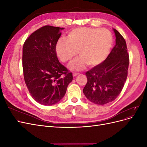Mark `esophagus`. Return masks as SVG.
Masks as SVG:
<instances>
[{
  "label": "esophagus",
  "mask_w": 147,
  "mask_h": 147,
  "mask_svg": "<svg viewBox=\"0 0 147 147\" xmlns=\"http://www.w3.org/2000/svg\"><path fill=\"white\" fill-rule=\"evenodd\" d=\"M77 75H78V73H77V72H74V73H73V76H74V77L77 76Z\"/></svg>",
  "instance_id": "esophagus-1"
}]
</instances>
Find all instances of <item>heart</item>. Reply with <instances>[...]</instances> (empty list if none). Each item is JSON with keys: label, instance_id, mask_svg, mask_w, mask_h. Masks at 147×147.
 Returning a JSON list of instances; mask_svg holds the SVG:
<instances>
[{"label": "heart", "instance_id": "1", "mask_svg": "<svg viewBox=\"0 0 147 147\" xmlns=\"http://www.w3.org/2000/svg\"><path fill=\"white\" fill-rule=\"evenodd\" d=\"M113 37L105 29L78 28L71 30L67 38H61L56 45L57 56L63 63L72 60L78 54L80 56L69 65L74 70L94 67L102 63L110 52Z\"/></svg>", "mask_w": 147, "mask_h": 147}]
</instances>
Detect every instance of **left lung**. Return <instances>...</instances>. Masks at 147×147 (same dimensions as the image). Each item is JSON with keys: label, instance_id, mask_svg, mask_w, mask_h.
Listing matches in <instances>:
<instances>
[{"label": "left lung", "instance_id": "1", "mask_svg": "<svg viewBox=\"0 0 147 147\" xmlns=\"http://www.w3.org/2000/svg\"><path fill=\"white\" fill-rule=\"evenodd\" d=\"M116 44L101 64L86 72L88 82L83 91L86 98L97 105L114 100L121 92L126 82L129 57L125 40L113 29Z\"/></svg>", "mask_w": 147, "mask_h": 147}]
</instances>
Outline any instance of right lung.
I'll return each mask as SVG.
<instances>
[{
  "label": "right lung",
  "mask_w": 147,
  "mask_h": 147,
  "mask_svg": "<svg viewBox=\"0 0 147 147\" xmlns=\"http://www.w3.org/2000/svg\"><path fill=\"white\" fill-rule=\"evenodd\" d=\"M64 29L43 26L31 34L23 45L24 81L32 98L42 105L59 102L73 79L72 72L59 63L56 51Z\"/></svg>",
  "instance_id": "obj_1"
}]
</instances>
